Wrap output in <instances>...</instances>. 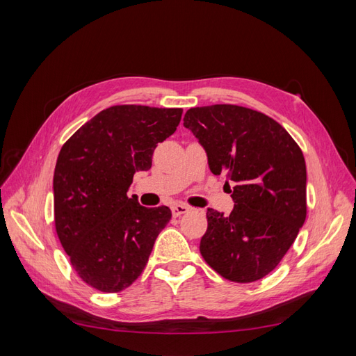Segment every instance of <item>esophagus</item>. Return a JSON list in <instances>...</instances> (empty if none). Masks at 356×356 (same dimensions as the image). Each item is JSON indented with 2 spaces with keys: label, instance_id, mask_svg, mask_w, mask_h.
<instances>
[{
  "label": "esophagus",
  "instance_id": "34e87169",
  "mask_svg": "<svg viewBox=\"0 0 356 356\" xmlns=\"http://www.w3.org/2000/svg\"><path fill=\"white\" fill-rule=\"evenodd\" d=\"M188 209L190 208L186 207V204L178 203V204H175V207H172V215H174V217H179V215L188 212Z\"/></svg>",
  "mask_w": 356,
  "mask_h": 356
}]
</instances>
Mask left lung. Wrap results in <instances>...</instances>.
I'll return each mask as SVG.
<instances>
[{"instance_id": "obj_1", "label": "left lung", "mask_w": 356, "mask_h": 356, "mask_svg": "<svg viewBox=\"0 0 356 356\" xmlns=\"http://www.w3.org/2000/svg\"><path fill=\"white\" fill-rule=\"evenodd\" d=\"M184 126L225 177L234 208L229 217L208 208L200 254L232 282H255L281 263L306 220V163L285 129L239 105L190 108ZM234 184V190L229 184Z\"/></svg>"}]
</instances>
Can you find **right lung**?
Here are the masks:
<instances>
[{"label": "right lung", "mask_w": 356, "mask_h": 356, "mask_svg": "<svg viewBox=\"0 0 356 356\" xmlns=\"http://www.w3.org/2000/svg\"><path fill=\"white\" fill-rule=\"evenodd\" d=\"M181 108L114 105L60 148L55 177L58 238L81 281L118 293L143 273L172 212L127 197L135 172L152 168L154 148L177 131Z\"/></svg>", "instance_id": "1"}]
</instances>
